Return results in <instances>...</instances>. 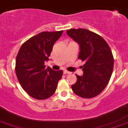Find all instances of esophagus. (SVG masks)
Masks as SVG:
<instances>
[{
	"label": "esophagus",
	"mask_w": 128,
	"mask_h": 128,
	"mask_svg": "<svg viewBox=\"0 0 128 128\" xmlns=\"http://www.w3.org/2000/svg\"><path fill=\"white\" fill-rule=\"evenodd\" d=\"M64 74H71V72L68 71V70H64Z\"/></svg>",
	"instance_id": "esophagus-1"
}]
</instances>
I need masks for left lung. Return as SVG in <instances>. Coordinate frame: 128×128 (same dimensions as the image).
Returning <instances> with one entry per match:
<instances>
[{"instance_id": "left-lung-1", "label": "left lung", "mask_w": 128, "mask_h": 128, "mask_svg": "<svg viewBox=\"0 0 128 128\" xmlns=\"http://www.w3.org/2000/svg\"><path fill=\"white\" fill-rule=\"evenodd\" d=\"M67 34L80 46L78 59L85 62L82 76L76 74L77 82L71 87L74 92L84 98L98 95L110 80L114 59L110 48L101 36L87 29L66 31Z\"/></svg>"}]
</instances>
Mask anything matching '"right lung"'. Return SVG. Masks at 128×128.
Returning <instances> with one entry per match:
<instances>
[{"mask_svg": "<svg viewBox=\"0 0 128 128\" xmlns=\"http://www.w3.org/2000/svg\"><path fill=\"white\" fill-rule=\"evenodd\" d=\"M63 31L43 32L32 37L22 45L16 58L15 72L23 89L32 97L44 100L56 92L63 71L46 68L54 44Z\"/></svg>", "mask_w": 128, "mask_h": 128, "instance_id": "right-lung-1", "label": "right lung"}]
</instances>
